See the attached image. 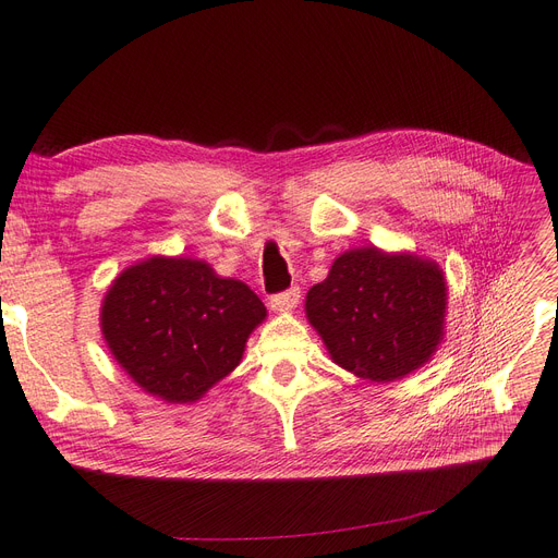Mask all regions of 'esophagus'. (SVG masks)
I'll list each match as a JSON object with an SVG mask.
<instances>
[{
	"label": "esophagus",
	"mask_w": 558,
	"mask_h": 558,
	"mask_svg": "<svg viewBox=\"0 0 558 558\" xmlns=\"http://www.w3.org/2000/svg\"><path fill=\"white\" fill-rule=\"evenodd\" d=\"M298 302H300V288L298 286L288 288V291L277 293V295L270 298V306L275 312H293Z\"/></svg>",
	"instance_id": "esophagus-1"
}]
</instances>
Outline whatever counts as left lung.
<instances>
[{"mask_svg": "<svg viewBox=\"0 0 558 558\" xmlns=\"http://www.w3.org/2000/svg\"><path fill=\"white\" fill-rule=\"evenodd\" d=\"M444 270L376 246L341 254L312 286L304 312L330 357L360 378L388 383L420 369L444 339Z\"/></svg>", "mask_w": 558, "mask_h": 558, "instance_id": "left-lung-1", "label": "left lung"}]
</instances>
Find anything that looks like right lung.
Wrapping results in <instances>:
<instances>
[{
	"instance_id": "right-lung-1",
	"label": "right lung",
	"mask_w": 558,
	"mask_h": 558,
	"mask_svg": "<svg viewBox=\"0 0 558 558\" xmlns=\"http://www.w3.org/2000/svg\"><path fill=\"white\" fill-rule=\"evenodd\" d=\"M267 316L260 298L194 258L151 256L112 281L101 332L138 386L168 403L198 401L233 372Z\"/></svg>"
}]
</instances>
